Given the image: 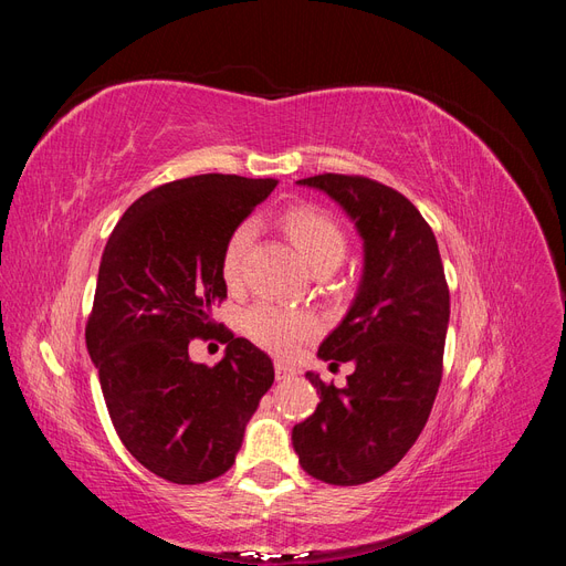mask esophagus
I'll list each match as a JSON object with an SVG mask.
<instances>
[{
	"instance_id": "esophagus-1",
	"label": "esophagus",
	"mask_w": 566,
	"mask_h": 566,
	"mask_svg": "<svg viewBox=\"0 0 566 566\" xmlns=\"http://www.w3.org/2000/svg\"><path fill=\"white\" fill-rule=\"evenodd\" d=\"M295 375V368L293 366H287V364H283V361H276V380L281 382V380H290Z\"/></svg>"
}]
</instances>
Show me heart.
<instances>
[{
    "instance_id": "obj_1",
    "label": "heart",
    "mask_w": 566,
    "mask_h": 566,
    "mask_svg": "<svg viewBox=\"0 0 566 566\" xmlns=\"http://www.w3.org/2000/svg\"><path fill=\"white\" fill-rule=\"evenodd\" d=\"M285 233L290 241L302 254L314 273L333 271L342 264L347 254V235L339 229L337 221L316 208H300L285 214ZM254 238L252 221H243L241 227L229 235L221 254V273L229 285H238L243 276V262L248 248ZM318 328L314 316L302 312L283 310L279 304L262 302L252 306L245 314V331L248 335L269 352L276 354H293L306 337H312Z\"/></svg>"
}]
</instances>
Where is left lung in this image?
<instances>
[{
    "label": "left lung",
    "mask_w": 566,
    "mask_h": 566,
    "mask_svg": "<svg viewBox=\"0 0 566 566\" xmlns=\"http://www.w3.org/2000/svg\"><path fill=\"white\" fill-rule=\"evenodd\" d=\"M300 186L331 196L364 241V276L347 316L321 342L331 368L354 364L345 387L321 394L293 427L300 465L325 484L356 486L389 472L413 447L441 382L449 285L437 238L418 208L366 177L318 175Z\"/></svg>",
    "instance_id": "1"
}]
</instances>
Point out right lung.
Segmentation results:
<instances>
[{"mask_svg": "<svg viewBox=\"0 0 566 566\" xmlns=\"http://www.w3.org/2000/svg\"><path fill=\"white\" fill-rule=\"evenodd\" d=\"M276 179L198 175L163 184L129 205L104 256L87 349L115 432L146 470L172 484L224 474L245 424L273 385L271 358L227 331L217 366L188 342L212 331L227 297L221 254Z\"/></svg>", "mask_w": 566, "mask_h": 566, "instance_id": "obj_1", "label": "right lung"}]
</instances>
